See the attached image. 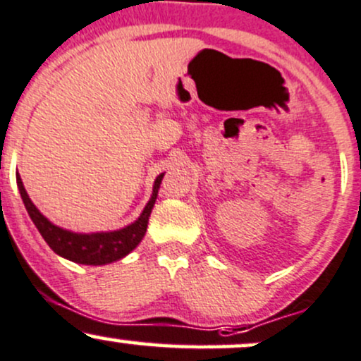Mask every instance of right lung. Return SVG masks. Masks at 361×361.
<instances>
[{
    "label": "right lung",
    "mask_w": 361,
    "mask_h": 361,
    "mask_svg": "<svg viewBox=\"0 0 361 361\" xmlns=\"http://www.w3.org/2000/svg\"><path fill=\"white\" fill-rule=\"evenodd\" d=\"M162 178H164V173H161L154 181L152 195H150L147 205H145L137 221L125 226V228L116 229V231L99 233H75L53 224L46 216H42L41 211L34 205V202L30 200L18 173L17 185L20 197H22L30 219H32V223L39 229L46 243L51 247V250L58 253L63 259L71 260V262L84 265H106L116 262V260L128 255L132 250H135L137 245L145 236L150 212H152L154 204H156Z\"/></svg>",
    "instance_id": "obj_1"
}]
</instances>
